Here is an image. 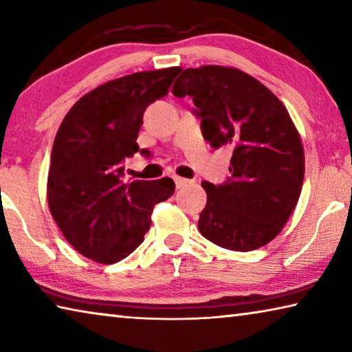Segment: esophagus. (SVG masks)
Returning a JSON list of instances; mask_svg holds the SVG:
<instances>
[{
	"label": "esophagus",
	"mask_w": 352,
	"mask_h": 352,
	"mask_svg": "<svg viewBox=\"0 0 352 352\" xmlns=\"http://www.w3.org/2000/svg\"><path fill=\"white\" fill-rule=\"evenodd\" d=\"M174 182H175V186L177 188H183L184 184H188L189 180H186V178H182V177H174Z\"/></svg>",
	"instance_id": "34e87169"
}]
</instances>
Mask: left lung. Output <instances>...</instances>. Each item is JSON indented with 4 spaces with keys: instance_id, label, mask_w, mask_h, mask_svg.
Returning <instances> with one entry per match:
<instances>
[{
    "instance_id": "left-lung-1",
    "label": "left lung",
    "mask_w": 352,
    "mask_h": 352,
    "mask_svg": "<svg viewBox=\"0 0 352 352\" xmlns=\"http://www.w3.org/2000/svg\"><path fill=\"white\" fill-rule=\"evenodd\" d=\"M172 93L192 98L212 147H233L230 180L201 183L200 233L233 252L267 245L287 223L305 180V148L287 109L253 76L220 65L184 69Z\"/></svg>"
}]
</instances>
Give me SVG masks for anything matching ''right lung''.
Masks as SVG:
<instances>
[{
	"label": "right lung",
	"instance_id": "right-lung-1",
	"mask_svg": "<svg viewBox=\"0 0 352 352\" xmlns=\"http://www.w3.org/2000/svg\"><path fill=\"white\" fill-rule=\"evenodd\" d=\"M180 71H140L105 82L77 100L57 130L47 205L65 239L88 259L127 258L144 241L153 206L174 194L169 177L124 182L122 163L140 151L144 110L166 96Z\"/></svg>",
	"mask_w": 352,
	"mask_h": 352
}]
</instances>
